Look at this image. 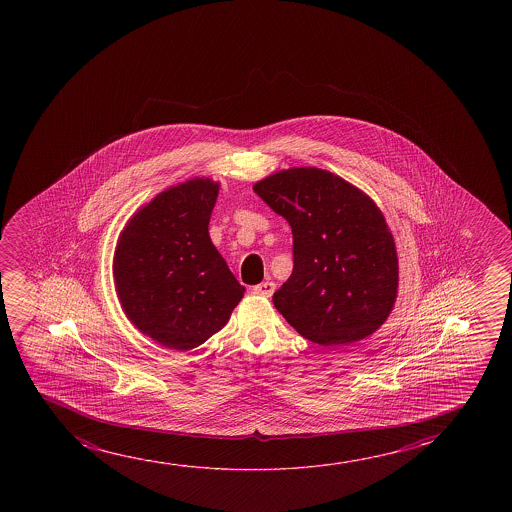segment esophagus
Masks as SVG:
<instances>
[{"label":"esophagus","mask_w":512,"mask_h":512,"mask_svg":"<svg viewBox=\"0 0 512 512\" xmlns=\"http://www.w3.org/2000/svg\"><path fill=\"white\" fill-rule=\"evenodd\" d=\"M274 290H276V285H274L273 281H264V283H260L257 287H253V294L271 297L274 294Z\"/></svg>","instance_id":"1"}]
</instances>
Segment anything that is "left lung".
<instances>
[{
	"mask_svg": "<svg viewBox=\"0 0 512 512\" xmlns=\"http://www.w3.org/2000/svg\"><path fill=\"white\" fill-rule=\"evenodd\" d=\"M294 236V271L273 295L302 337L344 346L371 336L392 313L399 257L378 204L327 169L290 168L255 183Z\"/></svg>",
	"mask_w": 512,
	"mask_h": 512,
	"instance_id": "1",
	"label": "left lung"
}]
</instances>
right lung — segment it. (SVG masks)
Instances as JSON below:
<instances>
[{"label":"right lung","instance_id":"obj_1","mask_svg":"<svg viewBox=\"0 0 512 512\" xmlns=\"http://www.w3.org/2000/svg\"><path fill=\"white\" fill-rule=\"evenodd\" d=\"M220 183L196 176L134 211L113 253V281L129 322L171 350L187 351L225 327L245 295L211 243Z\"/></svg>","mask_w":512,"mask_h":512}]
</instances>
